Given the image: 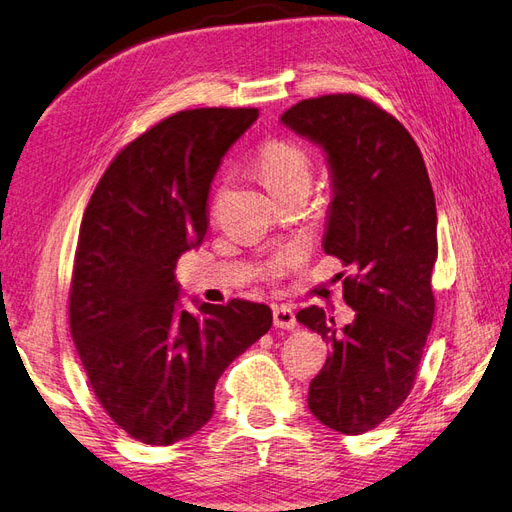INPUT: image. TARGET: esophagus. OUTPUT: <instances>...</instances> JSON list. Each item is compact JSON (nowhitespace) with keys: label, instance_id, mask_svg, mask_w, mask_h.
I'll return each instance as SVG.
<instances>
[{"label":"esophagus","instance_id":"1","mask_svg":"<svg viewBox=\"0 0 512 512\" xmlns=\"http://www.w3.org/2000/svg\"><path fill=\"white\" fill-rule=\"evenodd\" d=\"M272 320L277 329H294L296 326V316L290 307H283V305H274L272 307Z\"/></svg>","mask_w":512,"mask_h":512}]
</instances>
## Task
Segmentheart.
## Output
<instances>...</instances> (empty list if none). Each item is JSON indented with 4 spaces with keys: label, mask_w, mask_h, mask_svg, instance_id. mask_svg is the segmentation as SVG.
I'll use <instances>...</instances> for the list:
<instances>
[{
    "label": "heart",
    "mask_w": 512,
    "mask_h": 512,
    "mask_svg": "<svg viewBox=\"0 0 512 512\" xmlns=\"http://www.w3.org/2000/svg\"><path fill=\"white\" fill-rule=\"evenodd\" d=\"M259 173L266 186L281 196L294 186H309L311 157L303 144L290 138H270L259 149ZM303 259L300 246L290 244L272 253L264 264L266 277H281Z\"/></svg>",
    "instance_id": "b5f03b06"
}]
</instances>
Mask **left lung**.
Segmentation results:
<instances>
[{
	"instance_id": "left-lung-1",
	"label": "left lung",
	"mask_w": 512,
	"mask_h": 512,
	"mask_svg": "<svg viewBox=\"0 0 512 512\" xmlns=\"http://www.w3.org/2000/svg\"><path fill=\"white\" fill-rule=\"evenodd\" d=\"M281 123L326 153L333 199L324 253L355 272L344 279L355 309L344 329L320 307L296 313L331 346L309 385V411L326 428L363 435L406 400L424 355L435 316V194L409 131L370 99H305Z\"/></svg>"
}]
</instances>
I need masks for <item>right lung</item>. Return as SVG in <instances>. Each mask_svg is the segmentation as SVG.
I'll return each mask as SVG.
<instances>
[{"instance_id":"obj_1","label":"right lung","mask_w":512,"mask_h":512,"mask_svg":"<svg viewBox=\"0 0 512 512\" xmlns=\"http://www.w3.org/2000/svg\"><path fill=\"white\" fill-rule=\"evenodd\" d=\"M255 108L183 110L144 131L99 179L77 240L69 322L97 400L129 437L170 445L214 415L229 363L272 326L268 305H179L175 268L207 231L209 188Z\"/></svg>"}]
</instances>
